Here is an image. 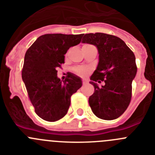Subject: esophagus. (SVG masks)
<instances>
[{
	"mask_svg": "<svg viewBox=\"0 0 155 155\" xmlns=\"http://www.w3.org/2000/svg\"><path fill=\"white\" fill-rule=\"evenodd\" d=\"M82 85H86V84H87V82H86V81H85V80H82Z\"/></svg>",
	"mask_w": 155,
	"mask_h": 155,
	"instance_id": "34e87169",
	"label": "esophagus"
}]
</instances>
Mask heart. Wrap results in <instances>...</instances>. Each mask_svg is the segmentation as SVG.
<instances>
[{
	"mask_svg": "<svg viewBox=\"0 0 155 155\" xmlns=\"http://www.w3.org/2000/svg\"><path fill=\"white\" fill-rule=\"evenodd\" d=\"M89 46H91V45L86 44L82 47H89ZM73 72L74 73H76L77 76H81V77H86V76H87L90 73L91 69L89 67H87V66H75V67L73 68Z\"/></svg>",
	"mask_w": 155,
	"mask_h": 155,
	"instance_id": "heart-1",
	"label": "heart"
}]
</instances>
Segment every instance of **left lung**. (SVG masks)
Here are the masks:
<instances>
[{
  "mask_svg": "<svg viewBox=\"0 0 155 155\" xmlns=\"http://www.w3.org/2000/svg\"><path fill=\"white\" fill-rule=\"evenodd\" d=\"M82 43L97 47L99 62L91 76L94 92L89 103L95 116L113 120L121 116L131 99V82L137 73L135 56L119 37L103 33L85 34ZM95 81L105 82L99 87Z\"/></svg>",
  "mask_w": 155,
  "mask_h": 155,
  "instance_id": "1",
  "label": "left lung"
}]
</instances>
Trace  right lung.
<instances>
[{
  "label": "right lung",
  "mask_w": 155,
  "mask_h": 155,
  "mask_svg": "<svg viewBox=\"0 0 155 155\" xmlns=\"http://www.w3.org/2000/svg\"><path fill=\"white\" fill-rule=\"evenodd\" d=\"M83 34H47L40 36L27 50L22 79L29 99L42 119L56 121L65 116L71 96L82 86L80 78L68 73L63 82L56 69L64 63V55L79 44Z\"/></svg>",
  "instance_id": "add662e5"
}]
</instances>
